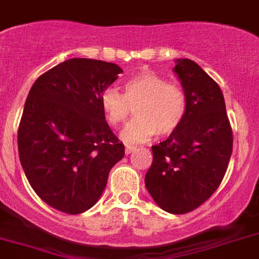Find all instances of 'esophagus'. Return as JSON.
<instances>
[{"label":"esophagus","mask_w":259,"mask_h":259,"mask_svg":"<svg viewBox=\"0 0 259 259\" xmlns=\"http://www.w3.org/2000/svg\"><path fill=\"white\" fill-rule=\"evenodd\" d=\"M134 150H136V147H134V146H125V154L126 155H129L130 152H133L134 151Z\"/></svg>","instance_id":"34e87169"}]
</instances>
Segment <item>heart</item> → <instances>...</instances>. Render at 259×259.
I'll list each match as a JSON object with an SVG mask.
<instances>
[{
    "instance_id": "1",
    "label": "heart",
    "mask_w": 259,
    "mask_h": 259,
    "mask_svg": "<svg viewBox=\"0 0 259 259\" xmlns=\"http://www.w3.org/2000/svg\"><path fill=\"white\" fill-rule=\"evenodd\" d=\"M100 107L108 123L120 126L136 107V118L125 127L122 138L130 143L145 142L155 134L168 137L186 117L188 96L180 84L154 71L137 74L123 86V94L114 87L102 92Z\"/></svg>"
}]
</instances>
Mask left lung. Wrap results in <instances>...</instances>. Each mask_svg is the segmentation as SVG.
Returning <instances> with one entry per match:
<instances>
[{
	"instance_id": "obj_1",
	"label": "left lung",
	"mask_w": 259,
	"mask_h": 259,
	"mask_svg": "<svg viewBox=\"0 0 259 259\" xmlns=\"http://www.w3.org/2000/svg\"><path fill=\"white\" fill-rule=\"evenodd\" d=\"M188 96L183 125L152 146V164L145 177L160 208L186 213L199 207L219 188L232 154L233 136L219 84L192 60H177Z\"/></svg>"
}]
</instances>
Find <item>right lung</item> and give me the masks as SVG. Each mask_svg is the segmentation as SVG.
<instances>
[{
	"instance_id": "right-lung-1",
	"label": "right lung",
	"mask_w": 259,
	"mask_h": 259,
	"mask_svg": "<svg viewBox=\"0 0 259 259\" xmlns=\"http://www.w3.org/2000/svg\"><path fill=\"white\" fill-rule=\"evenodd\" d=\"M116 64L70 58L37 78L18 127V151L33 192L70 215L91 208L125 147L108 126L100 96Z\"/></svg>"
}]
</instances>
